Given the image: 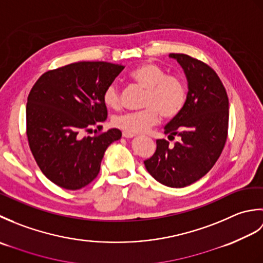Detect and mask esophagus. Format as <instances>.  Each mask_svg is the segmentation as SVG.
Listing matches in <instances>:
<instances>
[{
  "label": "esophagus",
  "instance_id": "esophagus-1",
  "mask_svg": "<svg viewBox=\"0 0 263 263\" xmlns=\"http://www.w3.org/2000/svg\"><path fill=\"white\" fill-rule=\"evenodd\" d=\"M122 136L124 137V138H133V137H136V135L135 133H131V132H126V131H123L122 132Z\"/></svg>",
  "mask_w": 263,
  "mask_h": 263
}]
</instances>
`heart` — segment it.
I'll return each instance as SVG.
<instances>
[{
  "instance_id": "obj_1",
  "label": "heart",
  "mask_w": 263,
  "mask_h": 263,
  "mask_svg": "<svg viewBox=\"0 0 263 263\" xmlns=\"http://www.w3.org/2000/svg\"><path fill=\"white\" fill-rule=\"evenodd\" d=\"M130 79L146 89L142 107L139 111L115 115L113 125L131 133H141L157 124L161 117L170 121L181 113L186 103L187 89L180 76L167 74L155 63H142L136 66ZM103 102L108 108L117 109L121 105V92L117 83L111 82L104 89Z\"/></svg>"
}]
</instances>
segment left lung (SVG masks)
<instances>
[{
	"mask_svg": "<svg viewBox=\"0 0 263 263\" xmlns=\"http://www.w3.org/2000/svg\"><path fill=\"white\" fill-rule=\"evenodd\" d=\"M185 72L189 82L182 111L165 126L171 146L158 139L152 157L143 161L155 180L171 187H184L208 173L221 155L228 136V97L216 71L186 54H170Z\"/></svg>",
	"mask_w": 263,
	"mask_h": 263,
	"instance_id": "left-lung-1",
	"label": "left lung"
}]
</instances>
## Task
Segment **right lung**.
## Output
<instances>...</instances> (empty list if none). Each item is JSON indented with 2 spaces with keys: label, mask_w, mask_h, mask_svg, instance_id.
<instances>
[{
  "label": "right lung",
  "mask_w": 263,
  "mask_h": 263,
  "mask_svg": "<svg viewBox=\"0 0 263 263\" xmlns=\"http://www.w3.org/2000/svg\"><path fill=\"white\" fill-rule=\"evenodd\" d=\"M124 69L108 62H78L49 70L28 95L26 135L31 154L49 181L80 190L97 177L105 150L119 140L117 128L103 131L107 117L103 91ZM96 126L93 137L85 136Z\"/></svg>",
  "instance_id": "add662e5"
}]
</instances>
